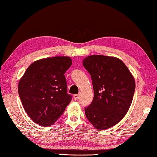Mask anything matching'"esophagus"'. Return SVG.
<instances>
[{
  "label": "esophagus",
  "instance_id": "obj_1",
  "mask_svg": "<svg viewBox=\"0 0 157 157\" xmlns=\"http://www.w3.org/2000/svg\"><path fill=\"white\" fill-rule=\"evenodd\" d=\"M79 97V95L78 94H73V98H74L75 101H76V100H78Z\"/></svg>",
  "mask_w": 157,
  "mask_h": 157
}]
</instances>
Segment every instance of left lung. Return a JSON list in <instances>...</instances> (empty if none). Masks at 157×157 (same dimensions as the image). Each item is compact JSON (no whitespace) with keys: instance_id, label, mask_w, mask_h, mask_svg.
<instances>
[{"instance_id":"8db88e82","label":"left lung","mask_w":157,"mask_h":157,"mask_svg":"<svg viewBox=\"0 0 157 157\" xmlns=\"http://www.w3.org/2000/svg\"><path fill=\"white\" fill-rule=\"evenodd\" d=\"M91 75L94 98L85 108L86 117L96 129H106L124 117L134 97V77L121 60L91 55L83 61Z\"/></svg>"}]
</instances>
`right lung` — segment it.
Instances as JSON below:
<instances>
[{
	"label": "right lung",
	"instance_id": "obj_1",
	"mask_svg": "<svg viewBox=\"0 0 157 157\" xmlns=\"http://www.w3.org/2000/svg\"><path fill=\"white\" fill-rule=\"evenodd\" d=\"M71 64L68 56H55L36 61L26 69L18 92L23 109L36 123L53 125L71 102L64 74Z\"/></svg>",
	"mask_w": 157,
	"mask_h": 157
}]
</instances>
